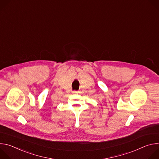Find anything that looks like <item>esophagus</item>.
<instances>
[{
  "label": "esophagus",
  "instance_id": "34e87169",
  "mask_svg": "<svg viewBox=\"0 0 159 159\" xmlns=\"http://www.w3.org/2000/svg\"><path fill=\"white\" fill-rule=\"evenodd\" d=\"M72 93H74V94H77V93H78V92H77V91H76V90H74V91H73V92H72Z\"/></svg>",
  "mask_w": 159,
  "mask_h": 159
}]
</instances>
